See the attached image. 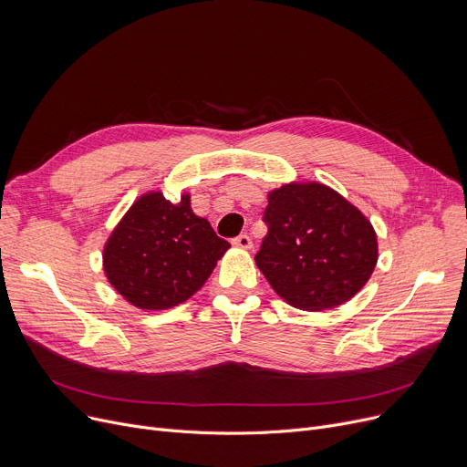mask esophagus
I'll list each match as a JSON object with an SVG mask.
<instances>
[{"label": "esophagus", "instance_id": "34e87169", "mask_svg": "<svg viewBox=\"0 0 467 467\" xmlns=\"http://www.w3.org/2000/svg\"><path fill=\"white\" fill-rule=\"evenodd\" d=\"M233 244L236 248H242V250H250L252 248V238L248 234H238L236 238H233Z\"/></svg>", "mask_w": 467, "mask_h": 467}]
</instances>
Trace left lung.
Segmentation results:
<instances>
[{
    "label": "left lung",
    "instance_id": "obj_1",
    "mask_svg": "<svg viewBox=\"0 0 467 467\" xmlns=\"http://www.w3.org/2000/svg\"><path fill=\"white\" fill-rule=\"evenodd\" d=\"M263 223L268 233L255 263L296 308L326 310L347 303L377 265V234L369 221L322 183L273 191Z\"/></svg>",
    "mask_w": 467,
    "mask_h": 467
}]
</instances>
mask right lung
Wrapping results in <instances>:
<instances>
[{
    "label": "right lung",
    "mask_w": 467,
    "mask_h": 467,
    "mask_svg": "<svg viewBox=\"0 0 467 467\" xmlns=\"http://www.w3.org/2000/svg\"><path fill=\"white\" fill-rule=\"evenodd\" d=\"M229 246L204 217L192 213L187 194L171 204L162 192H150L109 236L104 271L134 306L162 310L199 291Z\"/></svg>",
    "instance_id": "right-lung-1"
}]
</instances>
